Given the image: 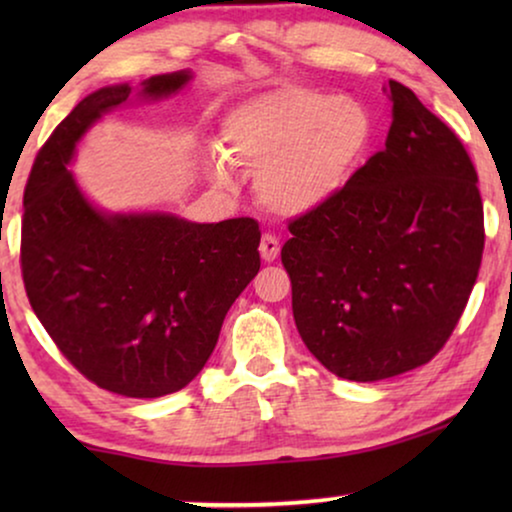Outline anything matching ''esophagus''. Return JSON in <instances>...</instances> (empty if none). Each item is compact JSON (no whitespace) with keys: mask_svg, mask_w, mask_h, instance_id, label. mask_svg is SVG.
I'll list each match as a JSON object with an SVG mask.
<instances>
[{"mask_svg":"<svg viewBox=\"0 0 512 512\" xmlns=\"http://www.w3.org/2000/svg\"><path fill=\"white\" fill-rule=\"evenodd\" d=\"M279 249H282V244H279V240L275 235H270V233H265L263 237H261V247H258V251H261V258L265 263H272V261H277V256H279Z\"/></svg>","mask_w":512,"mask_h":512,"instance_id":"obj_1","label":"esophagus"}]
</instances>
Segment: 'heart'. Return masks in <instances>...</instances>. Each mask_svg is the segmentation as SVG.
<instances>
[{"label": "heart", "mask_w": 512, "mask_h": 512, "mask_svg": "<svg viewBox=\"0 0 512 512\" xmlns=\"http://www.w3.org/2000/svg\"><path fill=\"white\" fill-rule=\"evenodd\" d=\"M373 135V116L361 102L300 86L251 95L221 123L230 163L258 172V200L277 214H305L333 200L361 165ZM205 170L216 184H228L219 153H207Z\"/></svg>", "instance_id": "obj_1"}]
</instances>
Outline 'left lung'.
Instances as JSON below:
<instances>
[{"instance_id":"left-lung-1","label":"left lung","mask_w":512,"mask_h":512,"mask_svg":"<svg viewBox=\"0 0 512 512\" xmlns=\"http://www.w3.org/2000/svg\"><path fill=\"white\" fill-rule=\"evenodd\" d=\"M387 144L289 223L282 263L298 333L342 380L377 382L440 352L478 279L485 223L459 137L389 81Z\"/></svg>"}]
</instances>
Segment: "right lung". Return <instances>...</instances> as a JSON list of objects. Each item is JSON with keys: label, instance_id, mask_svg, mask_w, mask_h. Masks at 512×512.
<instances>
[{"label": "right lung", "instance_id": "add662e5", "mask_svg": "<svg viewBox=\"0 0 512 512\" xmlns=\"http://www.w3.org/2000/svg\"><path fill=\"white\" fill-rule=\"evenodd\" d=\"M158 74L95 90L53 130L23 198L20 265L34 314L72 366L128 398L184 389L205 368L230 305L261 268L254 219L193 223L170 212H104L69 172L104 114L191 83Z\"/></svg>", "mask_w": 512, "mask_h": 512}]
</instances>
